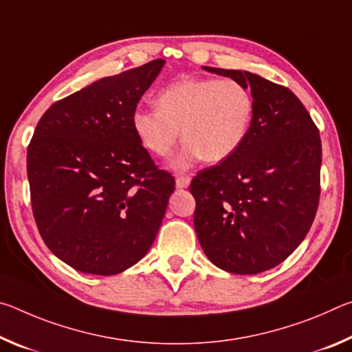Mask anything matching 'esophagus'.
<instances>
[{"label":"esophagus","instance_id":"34e87169","mask_svg":"<svg viewBox=\"0 0 352 352\" xmlns=\"http://www.w3.org/2000/svg\"><path fill=\"white\" fill-rule=\"evenodd\" d=\"M189 183H190V178H189V177L177 175V178H175V184H177V188H180V189H183V188H188V186H189Z\"/></svg>","mask_w":352,"mask_h":352}]
</instances>
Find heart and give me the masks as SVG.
Wrapping results in <instances>:
<instances>
[{"instance_id":"1","label":"heart","mask_w":352,"mask_h":352,"mask_svg":"<svg viewBox=\"0 0 352 352\" xmlns=\"http://www.w3.org/2000/svg\"><path fill=\"white\" fill-rule=\"evenodd\" d=\"M253 115V94L243 83L188 77L163 88L158 105L136 109L132 127L142 147L157 157H168L183 133L170 164L184 170L201 158L208 163L230 158L245 141Z\"/></svg>"}]
</instances>
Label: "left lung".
<instances>
[{"mask_svg":"<svg viewBox=\"0 0 352 352\" xmlns=\"http://www.w3.org/2000/svg\"><path fill=\"white\" fill-rule=\"evenodd\" d=\"M204 69L247 85L254 115L242 146L190 182L195 233L219 269L256 275L287 259L311 230L320 201V132L287 87L248 71Z\"/></svg>","mask_w":352,"mask_h":352,"instance_id":"8db88e82","label":"left lung"}]
</instances>
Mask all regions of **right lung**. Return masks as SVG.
<instances>
[{"label": "right lung", "mask_w": 352, "mask_h": 352, "mask_svg": "<svg viewBox=\"0 0 352 352\" xmlns=\"http://www.w3.org/2000/svg\"><path fill=\"white\" fill-rule=\"evenodd\" d=\"M157 58L52 104L28 146L32 214L46 247L74 270L118 275L152 247L175 180L135 135L132 115Z\"/></svg>", "instance_id": "right-lung-1"}]
</instances>
